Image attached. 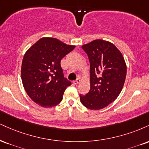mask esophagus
Listing matches in <instances>:
<instances>
[{
	"instance_id": "1",
	"label": "esophagus",
	"mask_w": 149,
	"mask_h": 149,
	"mask_svg": "<svg viewBox=\"0 0 149 149\" xmlns=\"http://www.w3.org/2000/svg\"><path fill=\"white\" fill-rule=\"evenodd\" d=\"M73 82L74 85H78V84H79L80 82V78H78V79H76V80H73Z\"/></svg>"
}]
</instances>
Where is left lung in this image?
I'll use <instances>...</instances> for the list:
<instances>
[{"mask_svg": "<svg viewBox=\"0 0 149 149\" xmlns=\"http://www.w3.org/2000/svg\"><path fill=\"white\" fill-rule=\"evenodd\" d=\"M90 62V89L80 95L84 106L101 110L116 100L126 77V64L122 54L112 43L96 39L82 46Z\"/></svg>", "mask_w": 149, "mask_h": 149, "instance_id": "obj_1", "label": "left lung"}]
</instances>
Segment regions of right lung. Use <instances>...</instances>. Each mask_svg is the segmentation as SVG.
I'll return each instance as SVG.
<instances>
[{
    "instance_id": "obj_1",
    "label": "right lung",
    "mask_w": 149,
    "mask_h": 149,
    "mask_svg": "<svg viewBox=\"0 0 149 149\" xmlns=\"http://www.w3.org/2000/svg\"><path fill=\"white\" fill-rule=\"evenodd\" d=\"M76 46L67 45L52 37H42L25 53L21 80L33 101L43 107L55 106L71 82L64 78L60 62Z\"/></svg>"
}]
</instances>
